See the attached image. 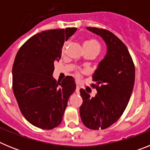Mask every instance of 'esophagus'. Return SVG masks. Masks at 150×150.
Here are the masks:
<instances>
[{"label": "esophagus", "mask_w": 150, "mask_h": 150, "mask_svg": "<svg viewBox=\"0 0 150 150\" xmlns=\"http://www.w3.org/2000/svg\"><path fill=\"white\" fill-rule=\"evenodd\" d=\"M79 89H80V88H79V86H76V92H79Z\"/></svg>", "instance_id": "obj_1"}]
</instances>
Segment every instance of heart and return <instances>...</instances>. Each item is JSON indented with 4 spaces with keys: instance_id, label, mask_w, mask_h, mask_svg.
Here are the masks:
<instances>
[{
    "instance_id": "b5f03b06",
    "label": "heart",
    "mask_w": 150,
    "mask_h": 150,
    "mask_svg": "<svg viewBox=\"0 0 150 150\" xmlns=\"http://www.w3.org/2000/svg\"><path fill=\"white\" fill-rule=\"evenodd\" d=\"M83 47H86V48H93L97 49V50H100V43H98V41L96 40L95 39L93 38H89V39L86 40L83 43ZM64 50H65V47L64 46L62 49V53H64ZM76 76L77 77L80 76V72L79 71H76Z\"/></svg>"
}]
</instances>
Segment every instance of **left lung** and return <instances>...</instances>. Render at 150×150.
Here are the masks:
<instances>
[{
	"label": "left lung",
	"instance_id": "left-lung-1",
	"mask_svg": "<svg viewBox=\"0 0 150 150\" xmlns=\"http://www.w3.org/2000/svg\"><path fill=\"white\" fill-rule=\"evenodd\" d=\"M87 29L104 39L107 52L92 76L95 96L90 98L83 88L79 90L83 98L79 114L89 129H105L118 121L128 105L134 84V64L126 46L114 34L103 28Z\"/></svg>",
	"mask_w": 150,
	"mask_h": 150
}]
</instances>
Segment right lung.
Here are the masks:
<instances>
[{"label":"right lung","mask_w":150,"mask_h":150,"mask_svg":"<svg viewBox=\"0 0 150 150\" xmlns=\"http://www.w3.org/2000/svg\"><path fill=\"white\" fill-rule=\"evenodd\" d=\"M76 28L52 29L35 34L18 50L13 66V90L22 114L34 126L50 130L62 121L67 101L76 89L72 76L52 77L64 40Z\"/></svg>","instance_id":"add662e5"}]
</instances>
